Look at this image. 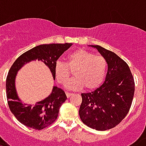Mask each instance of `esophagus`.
I'll return each instance as SVG.
<instances>
[{
    "label": "esophagus",
    "instance_id": "34e87169",
    "mask_svg": "<svg viewBox=\"0 0 146 146\" xmlns=\"http://www.w3.org/2000/svg\"><path fill=\"white\" fill-rule=\"evenodd\" d=\"M66 97H67L68 98H70L72 95H73V94L72 93H69V92H66Z\"/></svg>",
    "mask_w": 146,
    "mask_h": 146
}]
</instances>
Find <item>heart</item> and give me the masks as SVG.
<instances>
[{
  "label": "heart",
  "mask_w": 146,
  "mask_h": 146,
  "mask_svg": "<svg viewBox=\"0 0 146 146\" xmlns=\"http://www.w3.org/2000/svg\"><path fill=\"white\" fill-rule=\"evenodd\" d=\"M107 67L108 62L104 57L80 48L68 55L66 63L59 60L56 61L54 66V74L57 82L64 85L71 76L69 70H74L75 77L66 87L78 90L84 87L87 90H94L103 82Z\"/></svg>",
  "instance_id": "b5f03b06"
}]
</instances>
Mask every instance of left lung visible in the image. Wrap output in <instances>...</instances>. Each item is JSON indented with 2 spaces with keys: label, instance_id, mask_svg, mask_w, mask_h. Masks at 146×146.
<instances>
[{
  "label": "left lung",
  "instance_id": "8db88e82",
  "mask_svg": "<svg viewBox=\"0 0 146 146\" xmlns=\"http://www.w3.org/2000/svg\"><path fill=\"white\" fill-rule=\"evenodd\" d=\"M96 48L107 60L105 81L94 91L81 94L79 114L84 124L98 131L114 128L129 111L135 81L128 65L113 52L100 46Z\"/></svg>",
  "mask_w": 146,
  "mask_h": 146
}]
</instances>
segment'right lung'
Listing matches in <instances>:
<instances>
[{
  "label": "right lung",
  "instance_id": "1",
  "mask_svg": "<svg viewBox=\"0 0 146 146\" xmlns=\"http://www.w3.org/2000/svg\"><path fill=\"white\" fill-rule=\"evenodd\" d=\"M71 46L72 43L43 44L35 46L21 55L11 66L6 79L7 104L15 117L24 125L36 130H42L52 125L56 120L59 108L67 98L62 89L53 87L51 94L44 100L35 104H23L18 98L15 88L18 71L25 63L31 61H42L50 70L55 80V63Z\"/></svg>",
  "mask_w": 146,
  "mask_h": 146
}]
</instances>
